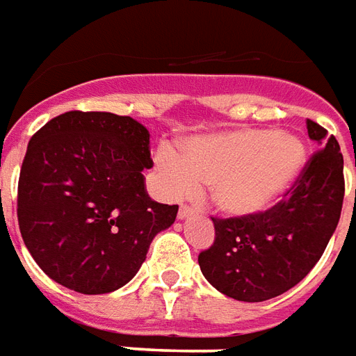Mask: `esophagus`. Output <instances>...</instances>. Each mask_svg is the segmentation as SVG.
I'll list each match as a JSON object with an SVG mask.
<instances>
[{"label":"esophagus","instance_id":"34e87169","mask_svg":"<svg viewBox=\"0 0 356 356\" xmlns=\"http://www.w3.org/2000/svg\"><path fill=\"white\" fill-rule=\"evenodd\" d=\"M191 214H195V207L181 203L180 210H178V218H188V216H191Z\"/></svg>","mask_w":356,"mask_h":356}]
</instances>
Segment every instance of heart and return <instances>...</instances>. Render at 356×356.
I'll return each instance as SVG.
<instances>
[{
  "label": "heart",
  "instance_id": "heart-1",
  "mask_svg": "<svg viewBox=\"0 0 356 356\" xmlns=\"http://www.w3.org/2000/svg\"><path fill=\"white\" fill-rule=\"evenodd\" d=\"M305 161L296 136L271 129H241L188 140L180 155L161 149L157 167L170 195L209 186L218 209L250 216L273 207L300 176Z\"/></svg>",
  "mask_w": 356,
  "mask_h": 356
}]
</instances>
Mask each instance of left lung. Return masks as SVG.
Returning <instances> with one entry per match:
<instances>
[{
    "instance_id": "obj_1",
    "label": "left lung",
    "mask_w": 356,
    "mask_h": 356,
    "mask_svg": "<svg viewBox=\"0 0 356 356\" xmlns=\"http://www.w3.org/2000/svg\"><path fill=\"white\" fill-rule=\"evenodd\" d=\"M318 147L292 188L271 209L212 218L214 243L199 254L204 279L238 302L281 296L315 267L336 232L345 195L343 155L336 136L307 119ZM356 165V161H355Z\"/></svg>"
}]
</instances>
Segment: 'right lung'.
<instances>
[{"label":"right lung","instance_id":"1","mask_svg":"<svg viewBox=\"0 0 356 356\" xmlns=\"http://www.w3.org/2000/svg\"><path fill=\"white\" fill-rule=\"evenodd\" d=\"M149 132L129 115L66 111L33 134L20 167V235L53 281L108 294L131 281L178 204L149 199Z\"/></svg>","mask_w":356,"mask_h":356}]
</instances>
